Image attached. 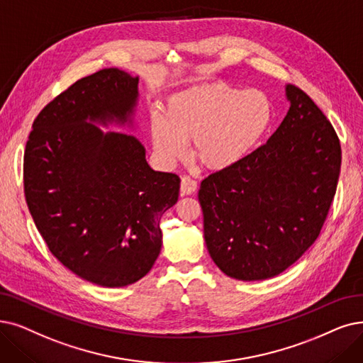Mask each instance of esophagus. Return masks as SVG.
<instances>
[{
	"label": "esophagus",
	"instance_id": "1",
	"mask_svg": "<svg viewBox=\"0 0 363 363\" xmlns=\"http://www.w3.org/2000/svg\"><path fill=\"white\" fill-rule=\"evenodd\" d=\"M196 187H198V184H196V182L194 179L186 177V176L182 177V184H180L182 195H191V194H194L196 191Z\"/></svg>",
	"mask_w": 363,
	"mask_h": 363
}]
</instances>
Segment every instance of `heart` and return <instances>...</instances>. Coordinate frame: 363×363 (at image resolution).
<instances>
[{"label":"heart","instance_id":"heart-1","mask_svg":"<svg viewBox=\"0 0 363 363\" xmlns=\"http://www.w3.org/2000/svg\"><path fill=\"white\" fill-rule=\"evenodd\" d=\"M272 119L274 107L265 92L208 83L172 95L165 114L152 113V141L162 161L172 164L194 140L196 161L222 171L242 162L259 146Z\"/></svg>","mask_w":363,"mask_h":363}]
</instances>
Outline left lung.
Listing matches in <instances>:
<instances>
[{"instance_id":"1","label":"left lung","mask_w":363,"mask_h":363,"mask_svg":"<svg viewBox=\"0 0 363 363\" xmlns=\"http://www.w3.org/2000/svg\"><path fill=\"white\" fill-rule=\"evenodd\" d=\"M286 118L242 162L202 180L198 199L214 264L242 281L281 274L317 240L335 196L341 144L314 101L286 86Z\"/></svg>"}]
</instances>
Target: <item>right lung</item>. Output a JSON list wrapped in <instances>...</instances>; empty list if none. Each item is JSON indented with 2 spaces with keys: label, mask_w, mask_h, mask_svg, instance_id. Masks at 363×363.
Instances as JSON below:
<instances>
[{
  "label": "right lung",
  "mask_w": 363,
  "mask_h": 363,
  "mask_svg": "<svg viewBox=\"0 0 363 363\" xmlns=\"http://www.w3.org/2000/svg\"><path fill=\"white\" fill-rule=\"evenodd\" d=\"M138 77L104 68L40 111L23 156L28 208L52 255L103 287L133 284L161 252L162 214L176 204L177 174L150 168L146 149L96 125H133Z\"/></svg>",
  "instance_id": "add662e5"
}]
</instances>
